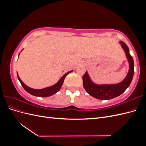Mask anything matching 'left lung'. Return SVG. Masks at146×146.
Segmentation results:
<instances>
[{
    "label": "left lung",
    "instance_id": "8db88e82",
    "mask_svg": "<svg viewBox=\"0 0 146 146\" xmlns=\"http://www.w3.org/2000/svg\"><path fill=\"white\" fill-rule=\"evenodd\" d=\"M121 47L124 50L129 63V69L125 78L119 83L98 85L91 80L87 71L83 76V87L86 91L93 98L100 100H109L120 96L129 87L134 74V62L133 57L129 52V48L125 42L120 41Z\"/></svg>",
    "mask_w": 146,
    "mask_h": 146
}]
</instances>
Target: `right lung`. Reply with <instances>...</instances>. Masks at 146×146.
I'll return each mask as SVG.
<instances>
[{"label": "right lung", "instance_id": "right-lung-1", "mask_svg": "<svg viewBox=\"0 0 146 146\" xmlns=\"http://www.w3.org/2000/svg\"><path fill=\"white\" fill-rule=\"evenodd\" d=\"M73 70H70V71H69L68 72L66 73L64 76L60 79L59 81L56 83H55V85H52L51 86H49V87L43 88V89H39V90L33 89V88H31L27 86V85H25V84L23 82V81L21 80V78H19V75H18V74H17V78H18L21 84V85L23 86V87L24 88V90L27 92H29V94H32L33 96H35L44 97H44H48V96H52V95L55 94V93H56V92L60 90L61 86H62L66 76H67L69 73L71 72Z\"/></svg>", "mask_w": 146, "mask_h": 146}]
</instances>
